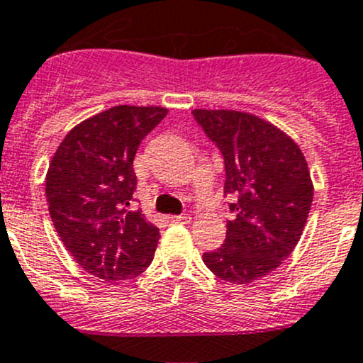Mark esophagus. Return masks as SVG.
<instances>
[{"instance_id": "esophagus-1", "label": "esophagus", "mask_w": 363, "mask_h": 363, "mask_svg": "<svg viewBox=\"0 0 363 363\" xmlns=\"http://www.w3.org/2000/svg\"><path fill=\"white\" fill-rule=\"evenodd\" d=\"M170 221L177 223V225H188V223H191V216H188V214L170 216Z\"/></svg>"}]
</instances>
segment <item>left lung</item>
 Listing matches in <instances>:
<instances>
[{"mask_svg":"<svg viewBox=\"0 0 363 363\" xmlns=\"http://www.w3.org/2000/svg\"><path fill=\"white\" fill-rule=\"evenodd\" d=\"M196 123L225 158V195H233L221 247L203 252L214 276L247 284L276 270L302 237L313 181L294 138L247 112L193 111Z\"/></svg>","mask_w":363,"mask_h":363,"instance_id":"left-lung-1","label":"left lung"}]
</instances>
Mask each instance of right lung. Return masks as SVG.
Here are the masks:
<instances>
[{
  "label": "right lung",
  "instance_id": "right-lung-1",
  "mask_svg": "<svg viewBox=\"0 0 363 363\" xmlns=\"http://www.w3.org/2000/svg\"><path fill=\"white\" fill-rule=\"evenodd\" d=\"M167 113L135 105L96 113L69 131L49 164L45 196L57 235L84 270L108 283L137 277L155 258L160 228L128 207L138 145Z\"/></svg>",
  "mask_w": 363,
  "mask_h": 363
}]
</instances>
